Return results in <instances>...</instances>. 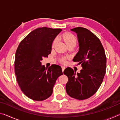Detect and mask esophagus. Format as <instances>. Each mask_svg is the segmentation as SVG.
<instances>
[{
    "label": "esophagus",
    "mask_w": 120,
    "mask_h": 120,
    "mask_svg": "<svg viewBox=\"0 0 120 120\" xmlns=\"http://www.w3.org/2000/svg\"><path fill=\"white\" fill-rule=\"evenodd\" d=\"M61 68H62V71L64 72V69H66V67H64V66H61Z\"/></svg>",
    "instance_id": "esophagus-1"
}]
</instances>
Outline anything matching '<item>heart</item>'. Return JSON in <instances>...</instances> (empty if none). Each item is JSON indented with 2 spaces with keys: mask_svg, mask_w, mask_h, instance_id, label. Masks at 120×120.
I'll use <instances>...</instances> for the list:
<instances>
[{
  "mask_svg": "<svg viewBox=\"0 0 120 120\" xmlns=\"http://www.w3.org/2000/svg\"><path fill=\"white\" fill-rule=\"evenodd\" d=\"M62 38H63V40L64 41V42H66V43L67 44V45H69V44L76 43V38L74 35H72L70 33L65 34L62 36ZM57 42H58L57 38L54 39L53 42L52 46H54L57 43ZM59 61L60 62L62 63V64H65V63L66 62L67 58L66 57H65V56H62V57H61L60 58Z\"/></svg>",
  "mask_w": 120,
  "mask_h": 120,
  "instance_id": "obj_1",
  "label": "heart"
}]
</instances>
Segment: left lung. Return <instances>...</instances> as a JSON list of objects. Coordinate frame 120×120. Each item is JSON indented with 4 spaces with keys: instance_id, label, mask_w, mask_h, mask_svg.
<instances>
[{
    "instance_id": "left-lung-1",
    "label": "left lung",
    "mask_w": 120,
    "mask_h": 120,
    "mask_svg": "<svg viewBox=\"0 0 120 120\" xmlns=\"http://www.w3.org/2000/svg\"><path fill=\"white\" fill-rule=\"evenodd\" d=\"M71 31L77 33L79 46L73 61L82 65V69L77 74L69 67L64 70V74L68 78L66 90L70 97L84 100L95 94L102 83L106 72V57L100 40L89 30L78 27Z\"/></svg>"
}]
</instances>
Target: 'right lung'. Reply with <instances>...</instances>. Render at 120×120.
Segmentation results:
<instances>
[{"mask_svg":"<svg viewBox=\"0 0 120 120\" xmlns=\"http://www.w3.org/2000/svg\"><path fill=\"white\" fill-rule=\"evenodd\" d=\"M60 28L40 27L20 42L15 54V73L18 84L28 98L42 101L52 95L57 78L63 75L61 67L52 64L48 68L41 61L51 53L54 38Z\"/></svg>","mask_w":120,"mask_h":120,"instance_id":"obj_1","label":"right lung"}]
</instances>
